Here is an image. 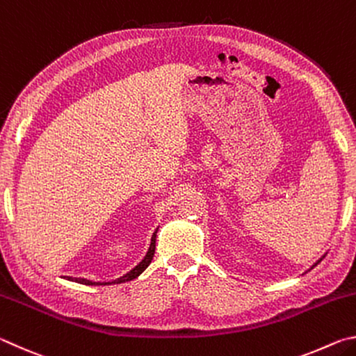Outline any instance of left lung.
I'll list each match as a JSON object with an SVG mask.
<instances>
[{
    "label": "left lung",
    "mask_w": 356,
    "mask_h": 356,
    "mask_svg": "<svg viewBox=\"0 0 356 356\" xmlns=\"http://www.w3.org/2000/svg\"><path fill=\"white\" fill-rule=\"evenodd\" d=\"M318 262H321V261H318ZM318 262H317V264H318ZM317 264H316V265H317ZM316 265H312V267H316Z\"/></svg>",
    "instance_id": "1"
}]
</instances>
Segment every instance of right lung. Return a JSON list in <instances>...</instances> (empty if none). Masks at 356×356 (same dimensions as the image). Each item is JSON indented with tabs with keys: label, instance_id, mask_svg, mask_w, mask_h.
Instances as JSON below:
<instances>
[{
	"label": "right lung",
	"instance_id": "add662e5",
	"mask_svg": "<svg viewBox=\"0 0 356 356\" xmlns=\"http://www.w3.org/2000/svg\"><path fill=\"white\" fill-rule=\"evenodd\" d=\"M156 231H159V229H156ZM156 231L154 232L152 238H150V246H149V251H147L146 257H144L143 261H141L140 264H138L134 270H130V272H129L127 275L120 276V278L114 280V281H111V282H94V281H89V280H84V278H72V276H67V278H65V280H69V281H75V282H80V284H86V286L120 284V282H125V281H131V280H135L136 276H140V275L144 272V270H146V268L149 267V264L152 262V257H154V252H155V237H156Z\"/></svg>",
	"mask_w": 356,
	"mask_h": 356
}]
</instances>
